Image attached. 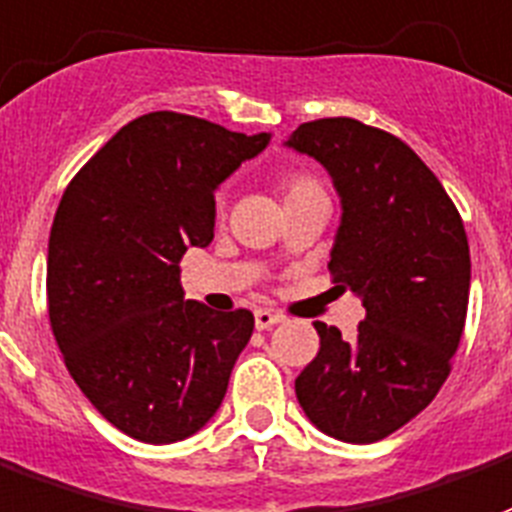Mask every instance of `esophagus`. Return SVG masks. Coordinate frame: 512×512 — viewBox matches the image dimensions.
Wrapping results in <instances>:
<instances>
[{
    "label": "esophagus",
    "instance_id": "1",
    "mask_svg": "<svg viewBox=\"0 0 512 512\" xmlns=\"http://www.w3.org/2000/svg\"><path fill=\"white\" fill-rule=\"evenodd\" d=\"M280 321H283V315L275 310H256V329H272Z\"/></svg>",
    "mask_w": 512,
    "mask_h": 512
}]
</instances>
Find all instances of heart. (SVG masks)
<instances>
[{
	"mask_svg": "<svg viewBox=\"0 0 512 512\" xmlns=\"http://www.w3.org/2000/svg\"><path fill=\"white\" fill-rule=\"evenodd\" d=\"M283 191H286L288 197H297V194H307V191H321V186L315 183L313 178H307V175H288L283 180Z\"/></svg>",
	"mask_w": 512,
	"mask_h": 512,
	"instance_id": "heart-1",
	"label": "heart"
}]
</instances>
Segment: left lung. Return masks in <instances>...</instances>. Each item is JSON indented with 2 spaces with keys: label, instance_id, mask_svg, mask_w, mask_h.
I'll return each mask as SVG.
<instances>
[{
  "label": "left lung",
  "instance_id": "8db88e82",
  "mask_svg": "<svg viewBox=\"0 0 512 512\" xmlns=\"http://www.w3.org/2000/svg\"><path fill=\"white\" fill-rule=\"evenodd\" d=\"M288 148L321 161L340 194L334 283L367 310L351 343L315 321L321 348L297 378L318 429L378 443L424 410L451 372L470 302V245L434 172L394 134L353 118L302 124Z\"/></svg>",
  "mask_w": 512,
  "mask_h": 512
}]
</instances>
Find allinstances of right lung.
<instances>
[{"mask_svg":"<svg viewBox=\"0 0 512 512\" xmlns=\"http://www.w3.org/2000/svg\"><path fill=\"white\" fill-rule=\"evenodd\" d=\"M267 142L194 115H140L61 197L48 240L53 337L88 402L140 443L199 432L251 340V310L186 299L178 264L213 240L215 188Z\"/></svg>","mask_w":512,"mask_h":512,"instance_id":"1","label":"right lung"}]
</instances>
